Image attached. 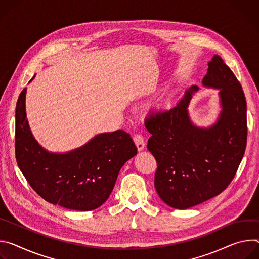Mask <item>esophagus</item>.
I'll return each instance as SVG.
<instances>
[{
    "label": "esophagus",
    "mask_w": 259,
    "mask_h": 259,
    "mask_svg": "<svg viewBox=\"0 0 259 259\" xmlns=\"http://www.w3.org/2000/svg\"><path fill=\"white\" fill-rule=\"evenodd\" d=\"M134 142H135V144L137 146V149L139 151L144 149V147H145V139H144V137H143V135H141V134L134 135Z\"/></svg>",
    "instance_id": "34e87169"
}]
</instances>
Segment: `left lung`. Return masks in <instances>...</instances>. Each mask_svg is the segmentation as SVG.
Instances as JSON below:
<instances>
[{
    "mask_svg": "<svg viewBox=\"0 0 259 259\" xmlns=\"http://www.w3.org/2000/svg\"><path fill=\"white\" fill-rule=\"evenodd\" d=\"M203 84L220 90L222 111L210 128L189 119L187 107L197 86L170 109L150 112L148 150L156 159L154 186L163 202L188 209L220 194L231 183L247 144V105L237 77L219 55L208 64Z\"/></svg>",
    "mask_w": 259,
    "mask_h": 259,
    "instance_id": "8db88e82",
    "label": "left lung"
}]
</instances>
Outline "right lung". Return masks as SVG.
<instances>
[{
  "label": "right lung",
  "mask_w": 259,
  "mask_h": 259,
  "mask_svg": "<svg viewBox=\"0 0 259 259\" xmlns=\"http://www.w3.org/2000/svg\"><path fill=\"white\" fill-rule=\"evenodd\" d=\"M26 88L15 113V157L31 187L48 203L77 211L102 206L122 165L137 154L131 135L122 130L96 136L68 153H49L34 139L25 115Z\"/></svg>",
  "instance_id": "1"
}]
</instances>
